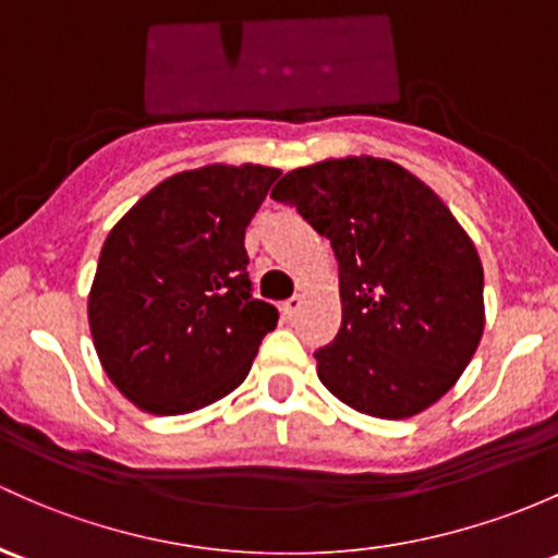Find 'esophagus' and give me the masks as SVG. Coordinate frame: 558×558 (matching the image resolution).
<instances>
[{"label": "esophagus", "mask_w": 558, "mask_h": 558, "mask_svg": "<svg viewBox=\"0 0 558 558\" xmlns=\"http://www.w3.org/2000/svg\"><path fill=\"white\" fill-rule=\"evenodd\" d=\"M303 308V298L301 295H292L290 301H284L281 303V314H284V319L287 322H292L298 316V311Z\"/></svg>", "instance_id": "esophagus-1"}]
</instances>
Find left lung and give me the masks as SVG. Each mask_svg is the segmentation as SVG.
I'll use <instances>...</instances> for the list:
<instances>
[{
  "label": "left lung",
  "mask_w": 558,
  "mask_h": 558,
  "mask_svg": "<svg viewBox=\"0 0 558 558\" xmlns=\"http://www.w3.org/2000/svg\"><path fill=\"white\" fill-rule=\"evenodd\" d=\"M271 199L295 207L338 257L343 322L314 353L327 391L383 421L436 404L484 332L482 260L445 202L377 157L298 167Z\"/></svg>",
  "instance_id": "obj_1"
}]
</instances>
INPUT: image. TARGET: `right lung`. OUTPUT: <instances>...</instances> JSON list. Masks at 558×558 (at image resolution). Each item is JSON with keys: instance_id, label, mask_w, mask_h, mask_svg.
<instances>
[{"instance_id": "right-lung-1", "label": "right lung", "mask_w": 558, "mask_h": 558, "mask_svg": "<svg viewBox=\"0 0 558 558\" xmlns=\"http://www.w3.org/2000/svg\"><path fill=\"white\" fill-rule=\"evenodd\" d=\"M279 170L207 165L154 185L100 250L87 298L113 386L151 415H185L247 377L279 311L255 301L244 231Z\"/></svg>"}]
</instances>
